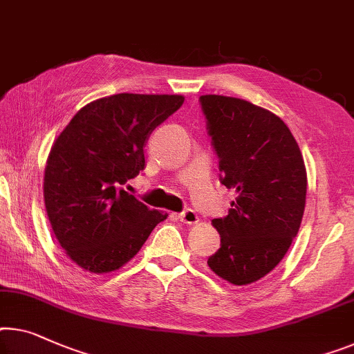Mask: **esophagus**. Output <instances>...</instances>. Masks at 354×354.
I'll list each match as a JSON object with an SVG mask.
<instances>
[{"instance_id": "esophagus-1", "label": "esophagus", "mask_w": 354, "mask_h": 354, "mask_svg": "<svg viewBox=\"0 0 354 354\" xmlns=\"http://www.w3.org/2000/svg\"><path fill=\"white\" fill-rule=\"evenodd\" d=\"M179 219L184 224H195L198 221V216L192 208H186L183 213H179Z\"/></svg>"}]
</instances>
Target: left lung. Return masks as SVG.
Returning a JSON list of instances; mask_svg holds the SVG:
<instances>
[{
  "label": "left lung",
  "mask_w": 354,
  "mask_h": 354,
  "mask_svg": "<svg viewBox=\"0 0 354 354\" xmlns=\"http://www.w3.org/2000/svg\"><path fill=\"white\" fill-rule=\"evenodd\" d=\"M221 183L239 197L213 219L221 248L208 257L216 275L235 286L266 277L286 254L305 209L307 171L291 130L270 111L240 98L202 95Z\"/></svg>",
  "instance_id": "1"
}]
</instances>
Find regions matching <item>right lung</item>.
<instances>
[{"label":"right lung","mask_w":354,"mask_h":354,"mask_svg":"<svg viewBox=\"0 0 354 354\" xmlns=\"http://www.w3.org/2000/svg\"><path fill=\"white\" fill-rule=\"evenodd\" d=\"M183 103L181 95H111L79 109L55 140L44 171L46 211L60 246L84 270H118L167 219L124 184L145 170L149 135Z\"/></svg>","instance_id":"right-lung-1"}]
</instances>
